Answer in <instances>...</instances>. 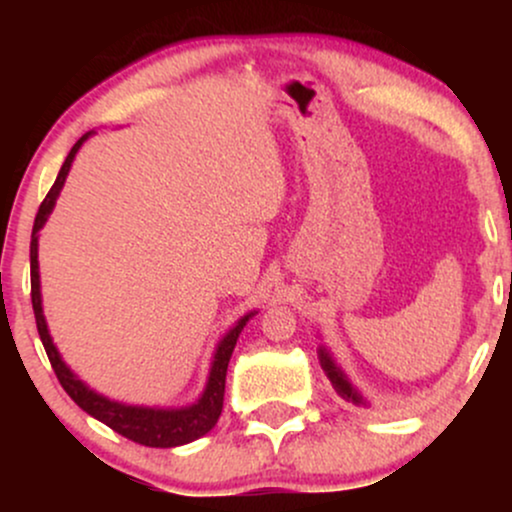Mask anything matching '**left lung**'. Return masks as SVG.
Here are the masks:
<instances>
[{
	"mask_svg": "<svg viewBox=\"0 0 512 512\" xmlns=\"http://www.w3.org/2000/svg\"><path fill=\"white\" fill-rule=\"evenodd\" d=\"M317 358H320V366H322V370H325L327 378H330V383H332L334 390H337L339 397L346 399V402L358 404V407H361V404H363V407H368L366 399H363L361 392H358L356 387L351 385V380L346 378V373L337 366V361H334L332 354L325 349V346H320V349H317Z\"/></svg>",
	"mask_w": 512,
	"mask_h": 512,
	"instance_id": "1",
	"label": "left lung"
}]
</instances>
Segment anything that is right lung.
Segmentation results:
<instances>
[{"label":"right lung","mask_w":512,"mask_h":512,"mask_svg":"<svg viewBox=\"0 0 512 512\" xmlns=\"http://www.w3.org/2000/svg\"><path fill=\"white\" fill-rule=\"evenodd\" d=\"M93 132H86L84 137L79 139L69 151V156L64 158L60 173H57L55 185L50 187L48 197L40 204L38 216H35L33 223V236H31V301H33V313H35V325H38L40 342H43L45 351H48V358L52 363V370H55L57 380L64 387L69 397L79 404L86 414H91L93 419L103 421L105 426H110L113 431L120 433L134 443L146 445V448H178V445L192 443V440L207 436L211 428L219 421L221 409H223V390H226V370L228 361H231L233 349H236V342L243 332V327L248 325V320L257 310L243 315L236 325L231 327L219 344H216L214 358H211L209 378L207 385H204V392L199 395L195 404H187V407H139V404H122L115 402V399H108L105 395H98L96 390H91L84 380L76 378V373L67 363L62 361L60 351H57L55 342H52L48 322H45L43 315V296H40V272H38V233L40 228L45 226L48 216L55 209L57 197H60L64 180H67L69 168H72L76 151L81 149V144L91 137Z\"/></svg>","instance_id":"1"}]
</instances>
